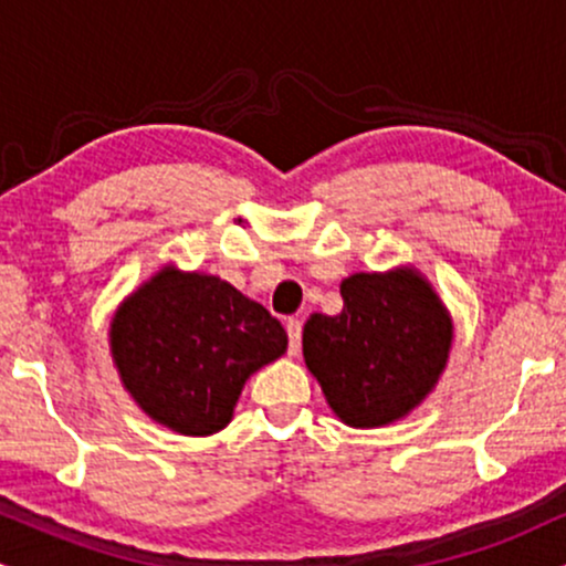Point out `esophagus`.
I'll return each mask as SVG.
<instances>
[{
	"label": "esophagus",
	"instance_id": "esophagus-1",
	"mask_svg": "<svg viewBox=\"0 0 566 566\" xmlns=\"http://www.w3.org/2000/svg\"><path fill=\"white\" fill-rule=\"evenodd\" d=\"M287 337H290V356H295L301 350V339H303V322L301 318H290L287 322Z\"/></svg>",
	"mask_w": 566,
	"mask_h": 566
}]
</instances>
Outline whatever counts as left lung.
Returning a JSON list of instances; mask_svg holds the SVG:
<instances>
[{
    "instance_id": "left-lung-1",
    "label": "left lung",
    "mask_w": 566,
    "mask_h": 566,
    "mask_svg": "<svg viewBox=\"0 0 566 566\" xmlns=\"http://www.w3.org/2000/svg\"><path fill=\"white\" fill-rule=\"evenodd\" d=\"M339 292L343 313L305 322V364L345 424H390L419 406L446 369L451 318L411 269L353 274Z\"/></svg>"
}]
</instances>
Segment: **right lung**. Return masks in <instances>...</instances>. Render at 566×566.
Returning a JSON list of instances; mask_svg holds the SVG:
<instances>
[{
	"label": "right lung",
	"instance_id": "right-lung-1",
	"mask_svg": "<svg viewBox=\"0 0 566 566\" xmlns=\"http://www.w3.org/2000/svg\"><path fill=\"white\" fill-rule=\"evenodd\" d=\"M111 348L142 411L174 432L213 434L250 374L287 350V332L223 279L163 269L115 313Z\"/></svg>",
	"mask_w": 566,
	"mask_h": 566
}]
</instances>
